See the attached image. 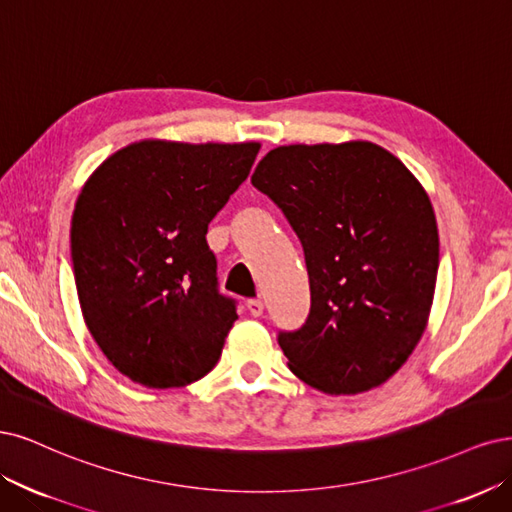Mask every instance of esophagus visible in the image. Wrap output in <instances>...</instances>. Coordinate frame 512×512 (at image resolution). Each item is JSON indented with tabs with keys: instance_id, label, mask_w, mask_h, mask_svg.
Instances as JSON below:
<instances>
[{
	"instance_id": "1",
	"label": "esophagus",
	"mask_w": 512,
	"mask_h": 512,
	"mask_svg": "<svg viewBox=\"0 0 512 512\" xmlns=\"http://www.w3.org/2000/svg\"><path fill=\"white\" fill-rule=\"evenodd\" d=\"M246 308H249V312L253 317H261L263 315V302L261 300H249L246 302Z\"/></svg>"
}]
</instances>
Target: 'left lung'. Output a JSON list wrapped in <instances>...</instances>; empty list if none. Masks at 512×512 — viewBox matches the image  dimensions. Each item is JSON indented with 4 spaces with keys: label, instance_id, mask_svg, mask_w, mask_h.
Returning a JSON list of instances; mask_svg holds the SVG:
<instances>
[{
    "label": "left lung",
    "instance_id": "left-lung-1",
    "mask_svg": "<svg viewBox=\"0 0 512 512\" xmlns=\"http://www.w3.org/2000/svg\"><path fill=\"white\" fill-rule=\"evenodd\" d=\"M251 183L306 257L308 319L278 334L289 370L332 395L389 381L421 340L436 289V214L419 180L383 146L353 140L278 146Z\"/></svg>",
    "mask_w": 512,
    "mask_h": 512
}]
</instances>
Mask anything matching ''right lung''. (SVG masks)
<instances>
[{"label": "right lung", "mask_w": 512, "mask_h": 512, "mask_svg": "<svg viewBox=\"0 0 512 512\" xmlns=\"http://www.w3.org/2000/svg\"><path fill=\"white\" fill-rule=\"evenodd\" d=\"M259 142H134L82 187L72 217L80 310L110 364L153 389L185 387L238 319L217 287L208 223L249 176Z\"/></svg>", "instance_id": "1"}]
</instances>
